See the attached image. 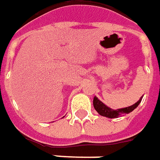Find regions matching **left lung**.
Returning <instances> with one entry per match:
<instances>
[{
    "instance_id": "1",
    "label": "left lung",
    "mask_w": 160,
    "mask_h": 160,
    "mask_svg": "<svg viewBox=\"0 0 160 160\" xmlns=\"http://www.w3.org/2000/svg\"><path fill=\"white\" fill-rule=\"evenodd\" d=\"M143 97H140L139 101H138L137 102L126 108H118V109H112L111 108L108 107L107 105H105L102 102H101L96 96H94V100H93V104H94V109L98 112L102 117H108V118H117V117H120L122 116H124L126 114H129L130 112H132L139 105L141 102Z\"/></svg>"
}]
</instances>
